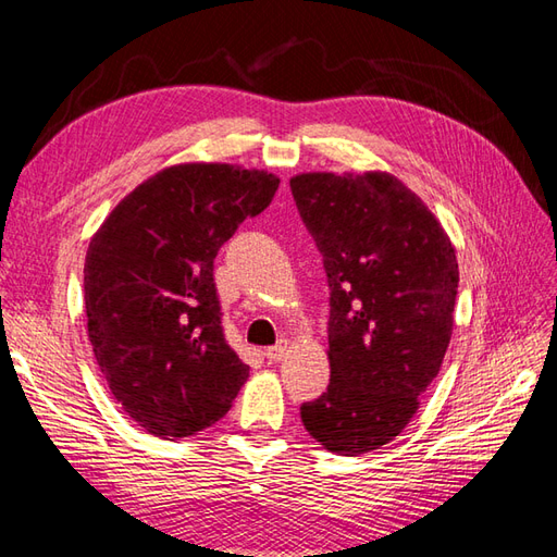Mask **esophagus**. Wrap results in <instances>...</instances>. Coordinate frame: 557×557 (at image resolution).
I'll use <instances>...</instances> for the list:
<instances>
[{"label":"esophagus","mask_w":557,"mask_h":557,"mask_svg":"<svg viewBox=\"0 0 557 557\" xmlns=\"http://www.w3.org/2000/svg\"><path fill=\"white\" fill-rule=\"evenodd\" d=\"M287 351H289V339H280L275 347H268L265 349V357H268L270 363H277V361L285 359Z\"/></svg>","instance_id":"esophagus-1"}]
</instances>
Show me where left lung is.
I'll return each instance as SVG.
<instances>
[{"mask_svg":"<svg viewBox=\"0 0 557 557\" xmlns=\"http://www.w3.org/2000/svg\"><path fill=\"white\" fill-rule=\"evenodd\" d=\"M330 287V385L301 421L330 453L395 441L441 371L459 268L429 206L389 172H304L289 180Z\"/></svg>","mask_w":557,"mask_h":557,"instance_id":"8db88e82","label":"left lung"}]
</instances>
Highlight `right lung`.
Masks as SVG:
<instances>
[{
	"instance_id": "add662e5",
	"label": "right lung",
	"mask_w": 557,
	"mask_h": 557,
	"mask_svg": "<svg viewBox=\"0 0 557 557\" xmlns=\"http://www.w3.org/2000/svg\"><path fill=\"white\" fill-rule=\"evenodd\" d=\"M280 186L265 170L182 162L148 176L92 234L88 339L114 399L164 441L220 421L248 377L224 342L212 260Z\"/></svg>"
}]
</instances>
